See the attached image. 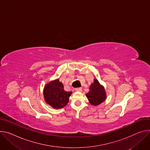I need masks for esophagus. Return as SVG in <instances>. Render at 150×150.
Here are the masks:
<instances>
[{
  "instance_id": "34e87169",
  "label": "esophagus",
  "mask_w": 150,
  "mask_h": 150,
  "mask_svg": "<svg viewBox=\"0 0 150 150\" xmlns=\"http://www.w3.org/2000/svg\"><path fill=\"white\" fill-rule=\"evenodd\" d=\"M75 90L77 91H81V90H82V88H76Z\"/></svg>"
}]
</instances>
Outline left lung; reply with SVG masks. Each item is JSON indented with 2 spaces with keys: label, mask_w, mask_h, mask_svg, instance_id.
Masks as SVG:
<instances>
[{
  "label": "left lung",
  "mask_w": 150,
  "mask_h": 150,
  "mask_svg": "<svg viewBox=\"0 0 150 150\" xmlns=\"http://www.w3.org/2000/svg\"><path fill=\"white\" fill-rule=\"evenodd\" d=\"M89 89L90 91L86 94V96L92 105L97 106L105 101L106 94L104 87L100 84L96 79H94V82L91 84Z\"/></svg>",
  "instance_id": "left-lung-1"
}]
</instances>
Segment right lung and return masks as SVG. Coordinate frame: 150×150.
Wrapping results in <instances>:
<instances>
[{
	"label": "right lung",
	"mask_w": 150,
	"mask_h": 150,
	"mask_svg": "<svg viewBox=\"0 0 150 150\" xmlns=\"http://www.w3.org/2000/svg\"><path fill=\"white\" fill-rule=\"evenodd\" d=\"M71 91H66L59 79L52 81L45 86L44 96L47 104L55 109L65 106L69 102Z\"/></svg>",
	"instance_id": "1"
}]
</instances>
